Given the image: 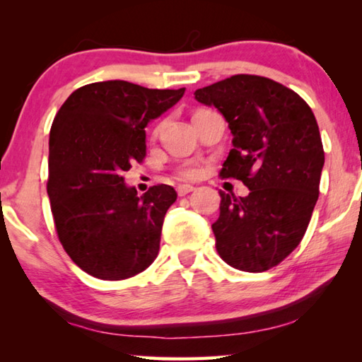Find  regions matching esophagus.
I'll return each instance as SVG.
<instances>
[{
  "label": "esophagus",
  "mask_w": 362,
  "mask_h": 362,
  "mask_svg": "<svg viewBox=\"0 0 362 362\" xmlns=\"http://www.w3.org/2000/svg\"><path fill=\"white\" fill-rule=\"evenodd\" d=\"M193 189H194L193 185H179V187H177V194H179V196H185V194H188V193H192Z\"/></svg>",
  "instance_id": "34e87169"
}]
</instances>
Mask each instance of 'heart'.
<instances>
[{
    "label": "heart",
    "instance_id": "1",
    "mask_svg": "<svg viewBox=\"0 0 362 362\" xmlns=\"http://www.w3.org/2000/svg\"><path fill=\"white\" fill-rule=\"evenodd\" d=\"M199 173L201 170L196 164L187 163L182 164V166L175 170V175L179 177V179H196V177H199Z\"/></svg>",
    "mask_w": 362,
    "mask_h": 362
}]
</instances>
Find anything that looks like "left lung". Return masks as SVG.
Segmentation results:
<instances>
[{
	"instance_id": "8db88e82",
	"label": "left lung",
	"mask_w": 362,
	"mask_h": 362,
	"mask_svg": "<svg viewBox=\"0 0 362 362\" xmlns=\"http://www.w3.org/2000/svg\"><path fill=\"white\" fill-rule=\"evenodd\" d=\"M194 97L216 107L233 134L218 175L249 188L246 198L218 192L217 252L241 272H267L302 241L320 196L324 148L315 115L292 89L257 75L230 76Z\"/></svg>"
}]
</instances>
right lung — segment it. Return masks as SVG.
I'll use <instances>...</instances> for the list:
<instances>
[{"label":"right lung","mask_w":362,"mask_h":362,"mask_svg":"<svg viewBox=\"0 0 362 362\" xmlns=\"http://www.w3.org/2000/svg\"><path fill=\"white\" fill-rule=\"evenodd\" d=\"M185 88L148 89L127 81L86 84L64 102L49 136L47 194L65 252L90 276L132 278L156 259L173 187L137 196L124 173L146 155L145 127L182 99Z\"/></svg>","instance_id":"add662e5"}]
</instances>
